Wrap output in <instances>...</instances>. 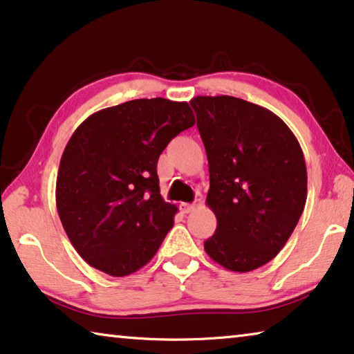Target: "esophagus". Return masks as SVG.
I'll return each instance as SVG.
<instances>
[{"mask_svg":"<svg viewBox=\"0 0 354 354\" xmlns=\"http://www.w3.org/2000/svg\"><path fill=\"white\" fill-rule=\"evenodd\" d=\"M179 209H181L183 214H189V212H192L195 209V205H190V203H181L179 205Z\"/></svg>","mask_w":354,"mask_h":354,"instance_id":"esophagus-1","label":"esophagus"}]
</instances>
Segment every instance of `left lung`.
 Returning a JSON list of instances; mask_svg holds the SVG:
<instances>
[{
    "mask_svg": "<svg viewBox=\"0 0 354 354\" xmlns=\"http://www.w3.org/2000/svg\"><path fill=\"white\" fill-rule=\"evenodd\" d=\"M203 140L217 217L205 250L228 271L271 261L293 233L307 200V168L298 138L271 110L232 96L190 100Z\"/></svg>",
    "mask_w": 354,
    "mask_h": 354,
    "instance_id": "1",
    "label": "left lung"
}]
</instances>
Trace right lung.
Returning <instances> with one entry per match:
<instances>
[{
	"label": "right lung",
	"mask_w": 354,
	"mask_h": 354,
	"mask_svg": "<svg viewBox=\"0 0 354 354\" xmlns=\"http://www.w3.org/2000/svg\"><path fill=\"white\" fill-rule=\"evenodd\" d=\"M194 124L187 102L154 97L99 110L75 129L61 156L56 207L89 266L124 277L156 255L178 212L160 195L157 160Z\"/></svg>",
	"instance_id": "obj_1"
}]
</instances>
